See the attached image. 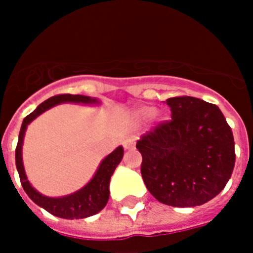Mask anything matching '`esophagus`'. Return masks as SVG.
<instances>
[{"label":"esophagus","instance_id":"esophagus-1","mask_svg":"<svg viewBox=\"0 0 253 253\" xmlns=\"http://www.w3.org/2000/svg\"><path fill=\"white\" fill-rule=\"evenodd\" d=\"M122 144H124V148L126 150L131 149V148H133L134 144H136V138H134V137H128V138H126L122 142Z\"/></svg>","mask_w":253,"mask_h":253}]
</instances>
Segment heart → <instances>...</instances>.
I'll use <instances>...</instances> for the list:
<instances>
[{"label":"heart","mask_w":253,"mask_h":253,"mask_svg":"<svg viewBox=\"0 0 253 253\" xmlns=\"http://www.w3.org/2000/svg\"><path fill=\"white\" fill-rule=\"evenodd\" d=\"M155 114V110L153 108H150V106H144V108H141L138 109L136 112L133 114L134 119L137 120H148L150 119V117L154 116Z\"/></svg>","instance_id":"b5f03b06"}]
</instances>
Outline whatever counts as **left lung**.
I'll return each instance as SVG.
<instances>
[{
  "label": "left lung",
  "instance_id": "obj_1",
  "mask_svg": "<svg viewBox=\"0 0 253 253\" xmlns=\"http://www.w3.org/2000/svg\"><path fill=\"white\" fill-rule=\"evenodd\" d=\"M167 104L171 120L158 124L136 144L143 181L167 206L205 205L233 174V131L220 109L202 99L175 96Z\"/></svg>",
  "mask_w": 253,
  "mask_h": 253
}]
</instances>
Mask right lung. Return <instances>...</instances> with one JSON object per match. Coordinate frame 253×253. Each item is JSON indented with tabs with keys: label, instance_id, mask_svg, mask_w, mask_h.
<instances>
[{
	"label": "right lung",
	"instance_id": "right-lung-1",
	"mask_svg": "<svg viewBox=\"0 0 253 253\" xmlns=\"http://www.w3.org/2000/svg\"><path fill=\"white\" fill-rule=\"evenodd\" d=\"M62 103H77V104H99V100L95 98L85 95H72V94H61V95L51 96L50 99L45 100L44 103L40 104L32 114L28 115L23 120L22 127L19 131V137H18V143L16 148V167L19 174L20 183L24 188L25 193L29 196L30 200L38 206L44 208L52 215L58 216L63 219H83L88 216L94 215L99 213L104 207L106 206L109 201V183H110L111 175L114 174L117 165L121 163L122 157H124V148L120 145L117 147L111 154H109L103 162L99 165L95 175L93 176L90 181L84 186L83 188L75 193L65 196V197H46L38 192L30 182L28 181L27 175H25L24 167H23L22 159V145L23 139H24L25 129L28 125L37 119L40 114L46 111L47 109Z\"/></svg>",
	"mask_w": 253,
	"mask_h": 253
}]
</instances>
